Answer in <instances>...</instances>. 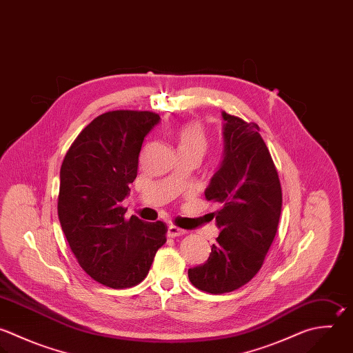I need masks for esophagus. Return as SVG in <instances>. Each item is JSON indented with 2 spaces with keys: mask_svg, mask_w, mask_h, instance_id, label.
<instances>
[{
  "mask_svg": "<svg viewBox=\"0 0 353 353\" xmlns=\"http://www.w3.org/2000/svg\"><path fill=\"white\" fill-rule=\"evenodd\" d=\"M188 232L185 230V229H181V228H178V226H175V225H171L170 228H168V236L170 237H179V236H183V234H186Z\"/></svg>",
  "mask_w": 353,
  "mask_h": 353,
  "instance_id": "1",
  "label": "esophagus"
}]
</instances>
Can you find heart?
<instances>
[{"mask_svg":"<svg viewBox=\"0 0 353 353\" xmlns=\"http://www.w3.org/2000/svg\"><path fill=\"white\" fill-rule=\"evenodd\" d=\"M179 154H196L203 157L210 148V137L200 121H189L176 131Z\"/></svg>","mask_w":353,"mask_h":353,"instance_id":"b5f03b06","label":"heart"}]
</instances>
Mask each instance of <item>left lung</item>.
<instances>
[{"instance_id": "obj_1", "label": "left lung", "mask_w": 353, "mask_h": 353, "mask_svg": "<svg viewBox=\"0 0 353 353\" xmlns=\"http://www.w3.org/2000/svg\"><path fill=\"white\" fill-rule=\"evenodd\" d=\"M225 157L205 189L221 204L212 215L221 229L208 259L189 269L190 283L210 294L234 291L262 268L277 233L281 185L259 127L222 113Z\"/></svg>"}]
</instances>
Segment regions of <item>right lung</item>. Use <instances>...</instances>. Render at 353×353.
Listing matches in <instances>:
<instances>
[{
  "mask_svg": "<svg viewBox=\"0 0 353 353\" xmlns=\"http://www.w3.org/2000/svg\"><path fill=\"white\" fill-rule=\"evenodd\" d=\"M153 112L113 110L94 119L74 139L61 167L58 215L83 270L110 288H130L149 273L167 241V225L125 218L121 205L138 175Z\"/></svg>",
  "mask_w": 353,
  "mask_h": 353,
  "instance_id": "obj_1",
  "label": "right lung"
}]
</instances>
